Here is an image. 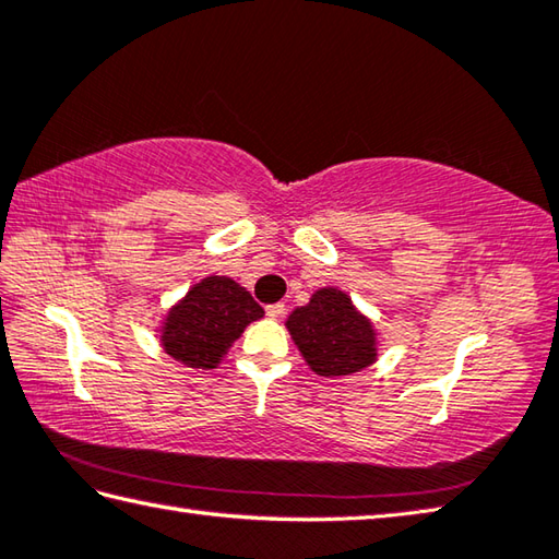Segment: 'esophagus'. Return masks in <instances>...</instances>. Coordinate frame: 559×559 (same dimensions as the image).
I'll list each match as a JSON object with an SVG mask.
<instances>
[{"label":"esophagus","instance_id":"34e87169","mask_svg":"<svg viewBox=\"0 0 559 559\" xmlns=\"http://www.w3.org/2000/svg\"><path fill=\"white\" fill-rule=\"evenodd\" d=\"M266 314L271 317V320H278V317L286 314V305H283V302H273V305H266Z\"/></svg>","mask_w":559,"mask_h":559}]
</instances>
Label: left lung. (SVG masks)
I'll use <instances>...</instances> for the list:
<instances>
[{
    "mask_svg": "<svg viewBox=\"0 0 559 559\" xmlns=\"http://www.w3.org/2000/svg\"><path fill=\"white\" fill-rule=\"evenodd\" d=\"M286 330L320 378L354 376L378 360L380 336L373 320L342 288H317L308 305L288 314Z\"/></svg>",
    "mask_w": 559,
    "mask_h": 559,
    "instance_id": "obj_1",
    "label": "left lung"
}]
</instances>
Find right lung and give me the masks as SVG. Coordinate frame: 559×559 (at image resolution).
Here are the masks:
<instances>
[{
	"mask_svg": "<svg viewBox=\"0 0 559 559\" xmlns=\"http://www.w3.org/2000/svg\"><path fill=\"white\" fill-rule=\"evenodd\" d=\"M264 317V308L245 286L229 276H211L186 290L157 324L164 354L193 370H213L223 364L251 322Z\"/></svg>",
	"mask_w": 559,
	"mask_h": 559,
	"instance_id": "1",
	"label": "right lung"
}]
</instances>
